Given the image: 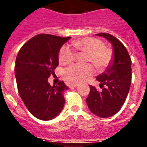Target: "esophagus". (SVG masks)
I'll use <instances>...</instances> for the list:
<instances>
[{
    "mask_svg": "<svg viewBox=\"0 0 147 147\" xmlns=\"http://www.w3.org/2000/svg\"><path fill=\"white\" fill-rule=\"evenodd\" d=\"M78 85H79V84H76V83H72V84L70 85V86L72 87V88H76Z\"/></svg>",
    "mask_w": 147,
    "mask_h": 147,
    "instance_id": "1",
    "label": "esophagus"
}]
</instances>
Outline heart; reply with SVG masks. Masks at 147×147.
I'll use <instances>...</instances> for the list:
<instances>
[{"label": "heart", "mask_w": 147, "mask_h": 147, "mask_svg": "<svg viewBox=\"0 0 147 147\" xmlns=\"http://www.w3.org/2000/svg\"><path fill=\"white\" fill-rule=\"evenodd\" d=\"M75 50L87 53L86 62H90L98 69H105L111 63L113 59L112 51L104 46L101 40L92 37H85L72 42ZM74 57V51L67 45H64L59 50V62L62 65L71 63ZM92 65H73L65 71L64 75L71 82L85 81L93 74Z\"/></svg>", "instance_id": "b5f03b06"}]
</instances>
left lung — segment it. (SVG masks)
Wrapping results in <instances>:
<instances>
[{
  "instance_id": "8db88e82",
  "label": "left lung",
  "mask_w": 147,
  "mask_h": 147,
  "mask_svg": "<svg viewBox=\"0 0 147 147\" xmlns=\"http://www.w3.org/2000/svg\"><path fill=\"white\" fill-rule=\"evenodd\" d=\"M103 37L113 46L112 62L103 73L96 77L100 82L101 92L90 85V93L86 102L90 112L101 118L111 117L117 113L124 105L130 88L132 80V62L124 45L113 35L96 34Z\"/></svg>"
}]
</instances>
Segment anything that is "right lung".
Returning <instances> with one entry per match:
<instances>
[{"instance_id": "add662e5", "label": "right lung", "mask_w": 147, "mask_h": 147, "mask_svg": "<svg viewBox=\"0 0 147 147\" xmlns=\"http://www.w3.org/2000/svg\"><path fill=\"white\" fill-rule=\"evenodd\" d=\"M71 39L39 34L22 46L15 61L18 93L31 113L42 121L54 119L65 105L63 93L68 89L64 82L50 85L48 78L59 65V52Z\"/></svg>"}]
</instances>
